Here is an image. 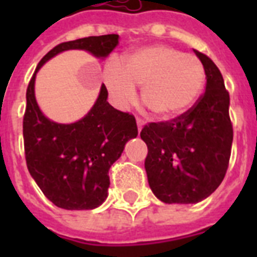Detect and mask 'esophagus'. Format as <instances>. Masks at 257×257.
<instances>
[{"label":"esophagus","instance_id":"1","mask_svg":"<svg viewBox=\"0 0 257 257\" xmlns=\"http://www.w3.org/2000/svg\"><path fill=\"white\" fill-rule=\"evenodd\" d=\"M136 122H137V128H139V131H141V129H143V126H144V120H141V118H139V117H137Z\"/></svg>","mask_w":257,"mask_h":257}]
</instances>
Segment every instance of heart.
Instances as JSON below:
<instances>
[{
    "instance_id": "obj_1",
    "label": "heart",
    "mask_w": 257,
    "mask_h": 257,
    "mask_svg": "<svg viewBox=\"0 0 257 257\" xmlns=\"http://www.w3.org/2000/svg\"><path fill=\"white\" fill-rule=\"evenodd\" d=\"M105 85L118 106L140 98L149 113L160 120L181 116L195 105L204 89L205 69L193 54L168 45H148L126 54L121 62H110L104 72Z\"/></svg>"
}]
</instances>
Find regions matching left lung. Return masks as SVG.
I'll return each instance as SVG.
<instances>
[{"label":"left lung","mask_w":257,"mask_h":257,"mask_svg":"<svg viewBox=\"0 0 257 257\" xmlns=\"http://www.w3.org/2000/svg\"><path fill=\"white\" fill-rule=\"evenodd\" d=\"M207 85L196 104L169 121L145 125V171L149 187L167 204H195L217 189L227 173L233 129L229 93L215 62L195 50Z\"/></svg>","instance_id":"8db88e82"}]
</instances>
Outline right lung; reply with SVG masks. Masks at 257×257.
<instances>
[{"mask_svg": "<svg viewBox=\"0 0 257 257\" xmlns=\"http://www.w3.org/2000/svg\"><path fill=\"white\" fill-rule=\"evenodd\" d=\"M118 45V34L78 38L54 46L38 62L26 89L24 147L29 173L48 199L64 209H94L108 197L109 168L121 156L128 140L137 136L132 114L109 104L102 84L88 114L72 124H58L44 116L34 96L36 74L61 52L81 49L105 58Z\"/></svg>", "mask_w": 257, "mask_h": 257, "instance_id": "obj_1", "label": "right lung"}]
</instances>
